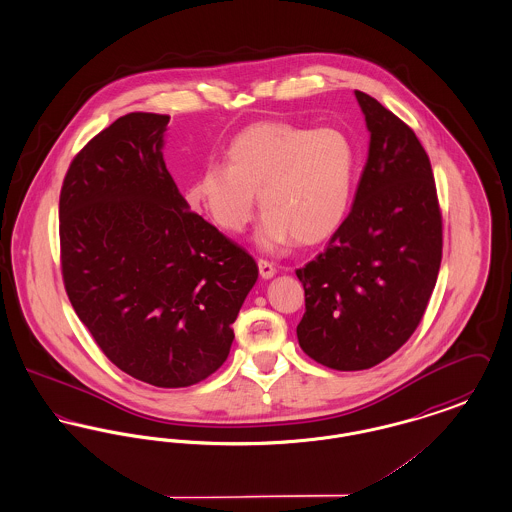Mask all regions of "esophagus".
I'll use <instances>...</instances> for the list:
<instances>
[{"mask_svg":"<svg viewBox=\"0 0 512 512\" xmlns=\"http://www.w3.org/2000/svg\"><path fill=\"white\" fill-rule=\"evenodd\" d=\"M259 272H261V276L265 278V280H268V278H272L274 274H276V268H274V265L272 263H268V261H265V259H259Z\"/></svg>","mask_w":512,"mask_h":512,"instance_id":"1","label":"esophagus"}]
</instances>
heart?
I'll list each match as a JSON object with an SVG mask.
<instances>
[{"label":"heart","mask_w":512,"mask_h":512,"mask_svg":"<svg viewBox=\"0 0 512 512\" xmlns=\"http://www.w3.org/2000/svg\"><path fill=\"white\" fill-rule=\"evenodd\" d=\"M355 149L336 128L259 122L226 149V167L207 165L190 201L220 230L240 234L255 215V194L265 213L257 242L265 249L295 240L313 245L330 238L351 205Z\"/></svg>","instance_id":"b5f03b06"}]
</instances>
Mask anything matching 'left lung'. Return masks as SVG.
Listing matches in <instances>:
<instances>
[{
    "instance_id": "8db88e82",
    "label": "left lung",
    "mask_w": 512,
    "mask_h": 512,
    "mask_svg": "<svg viewBox=\"0 0 512 512\" xmlns=\"http://www.w3.org/2000/svg\"><path fill=\"white\" fill-rule=\"evenodd\" d=\"M370 146L347 219L295 274L301 349L334 370L386 361L413 336L441 265V211L428 153L380 101L355 90Z\"/></svg>"
}]
</instances>
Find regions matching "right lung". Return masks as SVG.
Wrapping results in <instances>:
<instances>
[{
	"label": "right lung",
	"mask_w": 512,
	"mask_h": 512,
	"mask_svg": "<svg viewBox=\"0 0 512 512\" xmlns=\"http://www.w3.org/2000/svg\"><path fill=\"white\" fill-rule=\"evenodd\" d=\"M169 119L128 113L76 153L59 197L61 272L113 365L186 388L226 361L259 268L178 192L161 151Z\"/></svg>",
	"instance_id": "right-lung-1"
}]
</instances>
